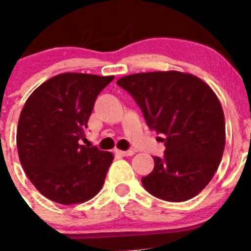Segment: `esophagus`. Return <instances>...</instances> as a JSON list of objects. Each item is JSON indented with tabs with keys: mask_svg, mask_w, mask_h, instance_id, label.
<instances>
[{
	"mask_svg": "<svg viewBox=\"0 0 251 251\" xmlns=\"http://www.w3.org/2000/svg\"><path fill=\"white\" fill-rule=\"evenodd\" d=\"M115 153L121 157H131V155L135 154L133 151H121V150H115Z\"/></svg>",
	"mask_w": 251,
	"mask_h": 251,
	"instance_id": "1",
	"label": "esophagus"
}]
</instances>
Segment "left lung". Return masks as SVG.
I'll list each match as a JSON object with an SVG mask.
<instances>
[{
    "label": "left lung",
    "mask_w": 251,
    "mask_h": 251,
    "mask_svg": "<svg viewBox=\"0 0 251 251\" xmlns=\"http://www.w3.org/2000/svg\"><path fill=\"white\" fill-rule=\"evenodd\" d=\"M148 127L162 133L165 154L142 177L153 196L172 202L190 200L215 175L226 145L222 105L207 83L191 74L157 71L121 77Z\"/></svg>",
    "instance_id": "1"
}]
</instances>
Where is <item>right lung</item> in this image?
<instances>
[{
  "instance_id": "add662e5",
  "label": "right lung",
  "mask_w": 251,
  "mask_h": 251,
  "mask_svg": "<svg viewBox=\"0 0 251 251\" xmlns=\"http://www.w3.org/2000/svg\"><path fill=\"white\" fill-rule=\"evenodd\" d=\"M113 79L67 72L49 78L26 99L17 128L19 160L49 200L75 205L100 191L114 155L81 141L97 97Z\"/></svg>"
}]
</instances>
